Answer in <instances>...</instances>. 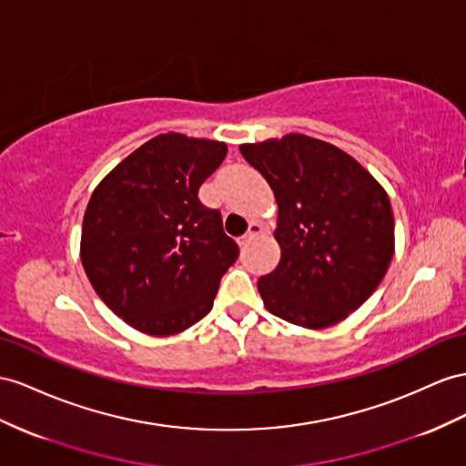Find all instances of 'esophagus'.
<instances>
[{"label":"esophagus","mask_w":466,"mask_h":466,"mask_svg":"<svg viewBox=\"0 0 466 466\" xmlns=\"http://www.w3.org/2000/svg\"><path fill=\"white\" fill-rule=\"evenodd\" d=\"M261 232H264V224L258 222V220L249 222V228H248V232L240 238V246H246L248 242H252L254 238H258Z\"/></svg>","instance_id":"esophagus-1"}]
</instances>
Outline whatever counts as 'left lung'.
I'll return each instance as SVG.
<instances>
[{
    "label": "left lung",
    "mask_w": 466,
    "mask_h": 466,
    "mask_svg": "<svg viewBox=\"0 0 466 466\" xmlns=\"http://www.w3.org/2000/svg\"><path fill=\"white\" fill-rule=\"evenodd\" d=\"M278 202V268L259 278L269 313L320 330L356 311L384 279L396 249L386 188L329 141L288 134L242 143Z\"/></svg>",
    "instance_id": "obj_1"
}]
</instances>
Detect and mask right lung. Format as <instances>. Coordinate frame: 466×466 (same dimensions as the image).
Returning a JSON list of instances; mask_svg holds the SVG:
<instances>
[{
    "instance_id": "right-lung-1",
    "label": "right lung",
    "mask_w": 466,
    "mask_h": 466,
    "mask_svg": "<svg viewBox=\"0 0 466 466\" xmlns=\"http://www.w3.org/2000/svg\"><path fill=\"white\" fill-rule=\"evenodd\" d=\"M224 141L159 134L106 175L82 220L80 259L94 291L149 337H171L205 317L238 258L218 210L198 188L218 169Z\"/></svg>"
}]
</instances>
